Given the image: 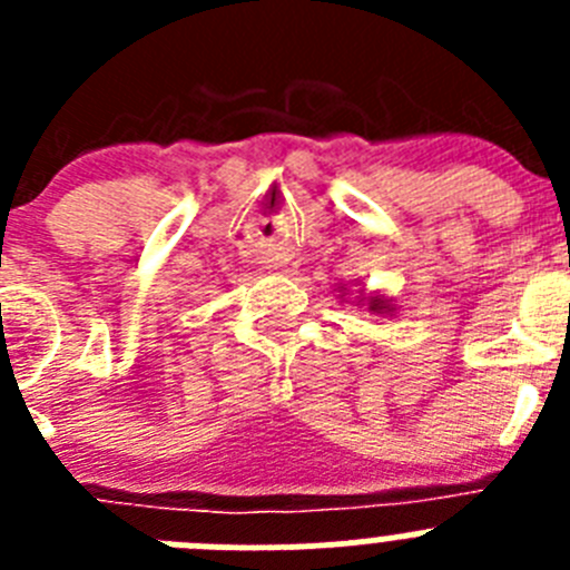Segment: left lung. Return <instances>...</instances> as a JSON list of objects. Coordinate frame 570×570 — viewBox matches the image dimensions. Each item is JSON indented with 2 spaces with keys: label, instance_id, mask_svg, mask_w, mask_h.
I'll return each mask as SVG.
<instances>
[{
  "label": "left lung",
  "instance_id": "8db88e82",
  "mask_svg": "<svg viewBox=\"0 0 570 570\" xmlns=\"http://www.w3.org/2000/svg\"><path fill=\"white\" fill-rule=\"evenodd\" d=\"M367 311H374V314H394V308H391V302L385 299V296H367Z\"/></svg>",
  "mask_w": 570,
  "mask_h": 570
}]
</instances>
